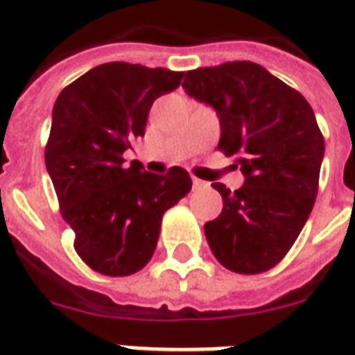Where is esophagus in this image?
<instances>
[{"mask_svg": "<svg viewBox=\"0 0 355 355\" xmlns=\"http://www.w3.org/2000/svg\"><path fill=\"white\" fill-rule=\"evenodd\" d=\"M193 187H195V189H205V187H208V183H205L202 180H198V178H193Z\"/></svg>", "mask_w": 355, "mask_h": 355, "instance_id": "1", "label": "esophagus"}]
</instances>
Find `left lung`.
I'll list each match as a JSON object with an SVG mask.
<instances>
[{
    "label": "left lung",
    "mask_w": 355,
    "mask_h": 355,
    "mask_svg": "<svg viewBox=\"0 0 355 355\" xmlns=\"http://www.w3.org/2000/svg\"><path fill=\"white\" fill-rule=\"evenodd\" d=\"M183 89L212 105L222 125L218 149L245 173L231 193L214 183L222 214L205 235L223 268L256 275L277 266L310 216L325 139L302 93L250 61L185 72Z\"/></svg>",
    "instance_id": "1"
}]
</instances>
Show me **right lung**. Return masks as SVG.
Wrapping results in <instances>:
<instances>
[{"instance_id": "1", "label": "right lung", "mask_w": 355, "mask_h": 355, "mask_svg": "<svg viewBox=\"0 0 355 355\" xmlns=\"http://www.w3.org/2000/svg\"><path fill=\"white\" fill-rule=\"evenodd\" d=\"M183 72L105 62L69 84L53 107L45 166L61 216L74 231L78 256L93 271L125 277L155 254L162 216L191 191L180 166L164 175L124 153L145 135L157 97L182 84Z\"/></svg>"}]
</instances>
